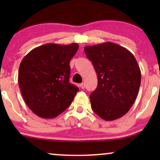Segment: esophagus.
Here are the masks:
<instances>
[{
  "mask_svg": "<svg viewBox=\"0 0 160 160\" xmlns=\"http://www.w3.org/2000/svg\"><path fill=\"white\" fill-rule=\"evenodd\" d=\"M80 87L81 88V89H84L85 88V83L84 82H82V83L80 84Z\"/></svg>",
  "mask_w": 160,
  "mask_h": 160,
  "instance_id": "esophagus-1",
  "label": "esophagus"
}]
</instances>
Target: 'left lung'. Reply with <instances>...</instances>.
<instances>
[{"instance_id": "1", "label": "left lung", "mask_w": 160, "mask_h": 160, "mask_svg": "<svg viewBox=\"0 0 160 160\" xmlns=\"http://www.w3.org/2000/svg\"><path fill=\"white\" fill-rule=\"evenodd\" d=\"M84 52L98 75V86L89 96L92 109L104 120L120 118L132 106L140 88L141 70L135 56L111 42L85 47Z\"/></svg>"}]
</instances>
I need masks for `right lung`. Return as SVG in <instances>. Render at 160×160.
I'll return each instance as SVG.
<instances>
[{"mask_svg":"<svg viewBox=\"0 0 160 160\" xmlns=\"http://www.w3.org/2000/svg\"><path fill=\"white\" fill-rule=\"evenodd\" d=\"M78 43H47L32 49L19 65V85L25 103L34 113L52 119L65 111L79 88L69 82V63Z\"/></svg>","mask_w":160,"mask_h":160,"instance_id":"add662e5","label":"right lung"}]
</instances>
